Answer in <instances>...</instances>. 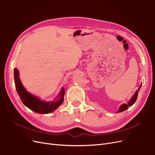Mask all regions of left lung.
Here are the masks:
<instances>
[{
	"mask_svg": "<svg viewBox=\"0 0 155 155\" xmlns=\"http://www.w3.org/2000/svg\"><path fill=\"white\" fill-rule=\"evenodd\" d=\"M141 85H142V84H140V85L139 86V87L138 88V89L136 91V92L134 93V94L133 95V96L131 97V99L129 100V101L127 103V104H123L121 105L119 107L118 109V111H117V113H120V112H122L126 110H127L128 108H129V106H132L134 103H135V102L137 100V96H138V92L139 91L140 87H141Z\"/></svg>",
	"mask_w": 155,
	"mask_h": 155,
	"instance_id": "obj_1",
	"label": "left lung"
}]
</instances>
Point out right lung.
<instances>
[{
	"mask_svg": "<svg viewBox=\"0 0 155 155\" xmlns=\"http://www.w3.org/2000/svg\"><path fill=\"white\" fill-rule=\"evenodd\" d=\"M14 75L15 86L18 95L23 103L31 110L37 113L48 114L55 111L63 103L65 92L63 87L54 101H45L26 90L19 79V73L17 68L14 70Z\"/></svg>",
	"mask_w": 155,
	"mask_h": 155,
	"instance_id": "1",
	"label": "right lung"
}]
</instances>
